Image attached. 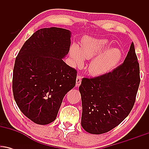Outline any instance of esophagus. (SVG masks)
Segmentation results:
<instances>
[{
  "instance_id": "34e87169",
  "label": "esophagus",
  "mask_w": 149,
  "mask_h": 149,
  "mask_svg": "<svg viewBox=\"0 0 149 149\" xmlns=\"http://www.w3.org/2000/svg\"><path fill=\"white\" fill-rule=\"evenodd\" d=\"M80 84H81V76H77V78H76V87H79Z\"/></svg>"
}]
</instances>
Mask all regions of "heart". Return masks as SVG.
<instances>
[{"label":"heart","mask_w":149,"mask_h":149,"mask_svg":"<svg viewBox=\"0 0 149 149\" xmlns=\"http://www.w3.org/2000/svg\"><path fill=\"white\" fill-rule=\"evenodd\" d=\"M109 42L106 39L88 38L83 41L81 49L78 45L71 47L70 55L76 66H81L84 59H91L88 66L89 72L93 76H101L109 73L120 61L122 54L117 48H109Z\"/></svg>","instance_id":"obj_1"}]
</instances>
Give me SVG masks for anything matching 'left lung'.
I'll use <instances>...</instances> for the list:
<instances>
[{
  "instance_id": "1",
  "label": "left lung",
  "mask_w": 149,
  "mask_h": 149,
  "mask_svg": "<svg viewBox=\"0 0 149 149\" xmlns=\"http://www.w3.org/2000/svg\"><path fill=\"white\" fill-rule=\"evenodd\" d=\"M139 83V64L132 42L123 63L112 72L82 80L83 129L100 134L118 125L132 109Z\"/></svg>"
}]
</instances>
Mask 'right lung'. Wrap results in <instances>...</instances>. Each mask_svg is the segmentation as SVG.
<instances>
[{
    "label": "right lung",
    "mask_w": 149,
    "mask_h": 149,
    "mask_svg": "<svg viewBox=\"0 0 149 149\" xmlns=\"http://www.w3.org/2000/svg\"><path fill=\"white\" fill-rule=\"evenodd\" d=\"M71 34L57 27L40 29L24 42L15 59V100L36 124L53 122L65 95L76 85V70L62 59L69 53Z\"/></svg>",
    "instance_id": "add662e5"
}]
</instances>
